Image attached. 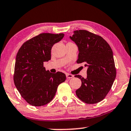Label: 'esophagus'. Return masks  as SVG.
Here are the masks:
<instances>
[{"label": "esophagus", "instance_id": "obj_1", "mask_svg": "<svg viewBox=\"0 0 131 131\" xmlns=\"http://www.w3.org/2000/svg\"><path fill=\"white\" fill-rule=\"evenodd\" d=\"M67 79H72L74 77V75L70 74H67Z\"/></svg>", "mask_w": 131, "mask_h": 131}]
</instances>
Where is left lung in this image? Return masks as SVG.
Segmentation results:
<instances>
[{
  "label": "left lung",
  "instance_id": "8db88e82",
  "mask_svg": "<svg viewBox=\"0 0 131 131\" xmlns=\"http://www.w3.org/2000/svg\"><path fill=\"white\" fill-rule=\"evenodd\" d=\"M71 39L79 48L77 63H85L88 67L87 77L76 75L82 81L76 90L80 100L87 104H94L103 100L116 77L113 52L103 38L87 30H76Z\"/></svg>",
  "mask_w": 131,
  "mask_h": 131
}]
</instances>
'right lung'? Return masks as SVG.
I'll return each mask as SVG.
<instances>
[{
	"label": "right lung",
	"mask_w": 131,
	"mask_h": 131,
	"mask_svg": "<svg viewBox=\"0 0 131 131\" xmlns=\"http://www.w3.org/2000/svg\"><path fill=\"white\" fill-rule=\"evenodd\" d=\"M63 37V33H41L26 41L18 51L14 82L29 105L42 106L48 104L55 96L58 86L65 81L64 73H51L43 67V62L51 59L52 46Z\"/></svg>",
	"instance_id": "add662e5"
}]
</instances>
